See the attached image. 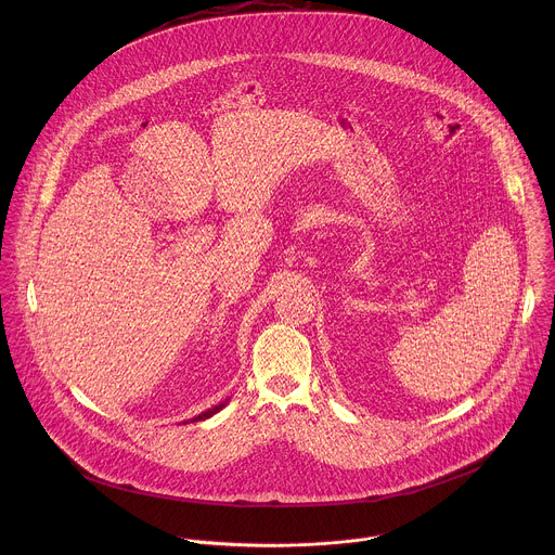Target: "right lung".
Instances as JSON below:
<instances>
[{
	"mask_svg": "<svg viewBox=\"0 0 555 555\" xmlns=\"http://www.w3.org/2000/svg\"><path fill=\"white\" fill-rule=\"evenodd\" d=\"M227 403H229V399H224V401H222V403H218V405H214V408H209V410H205V412H201V414H198V416H194V418H190V421H192V423H194V421H205V418H209V416H214V414H216V412H220V410H222V408H224V405H227ZM190 421H183V425H185V423H190Z\"/></svg>",
	"mask_w": 555,
	"mask_h": 555,
	"instance_id": "right-lung-1",
	"label": "right lung"
}]
</instances>
